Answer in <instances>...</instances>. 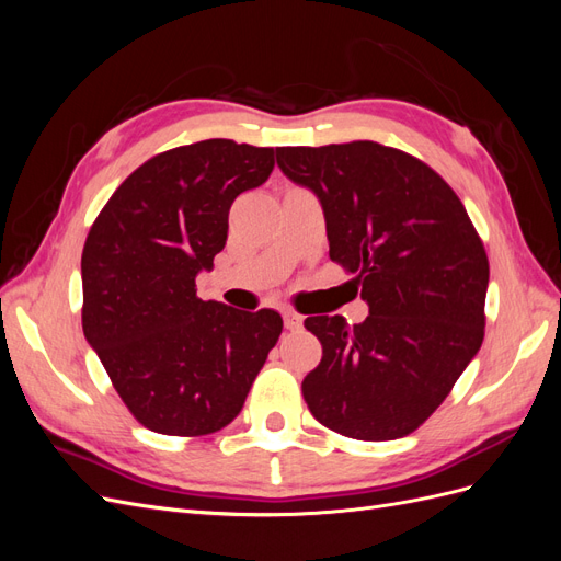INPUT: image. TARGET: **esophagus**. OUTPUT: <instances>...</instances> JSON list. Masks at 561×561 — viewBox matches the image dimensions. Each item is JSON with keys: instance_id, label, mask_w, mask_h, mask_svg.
Here are the masks:
<instances>
[{"instance_id": "1", "label": "esophagus", "mask_w": 561, "mask_h": 561, "mask_svg": "<svg viewBox=\"0 0 561 561\" xmlns=\"http://www.w3.org/2000/svg\"><path fill=\"white\" fill-rule=\"evenodd\" d=\"M283 322H285L287 330H301L304 318L299 313H295V311H285L283 313Z\"/></svg>"}]
</instances>
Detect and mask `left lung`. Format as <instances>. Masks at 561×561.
Masks as SVG:
<instances>
[{
	"mask_svg": "<svg viewBox=\"0 0 561 561\" xmlns=\"http://www.w3.org/2000/svg\"><path fill=\"white\" fill-rule=\"evenodd\" d=\"M283 175L316 194L330 257L358 274L369 316L304 320L322 344L301 381L334 433L410 435L449 396L484 339L489 262L451 186L400 149L358 140L276 147Z\"/></svg>",
	"mask_w": 561,
	"mask_h": 561,
	"instance_id": "1",
	"label": "left lung"
}]
</instances>
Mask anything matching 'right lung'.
Segmentation results:
<instances>
[{
	"label": "right lung",
	"instance_id": "obj_1",
	"mask_svg": "<svg viewBox=\"0 0 561 561\" xmlns=\"http://www.w3.org/2000/svg\"><path fill=\"white\" fill-rule=\"evenodd\" d=\"M274 165L271 147L225 138L163 151L126 178L89 231L83 336L149 431L225 428L278 342V311L196 297V276L227 243L231 203Z\"/></svg>",
	"mask_w": 561,
	"mask_h": 561
}]
</instances>
